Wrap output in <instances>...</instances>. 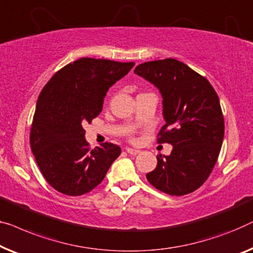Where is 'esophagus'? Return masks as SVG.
I'll return each mask as SVG.
<instances>
[{"label":"esophagus","mask_w":253,"mask_h":253,"mask_svg":"<svg viewBox=\"0 0 253 253\" xmlns=\"http://www.w3.org/2000/svg\"><path fill=\"white\" fill-rule=\"evenodd\" d=\"M126 151L127 152V154H130V155H137V154L140 153L139 149H134V148H130V147H126Z\"/></svg>","instance_id":"1"}]
</instances>
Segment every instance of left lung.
I'll return each instance as SVG.
<instances>
[{"label": "left lung", "instance_id": "obj_1", "mask_svg": "<svg viewBox=\"0 0 253 253\" xmlns=\"http://www.w3.org/2000/svg\"><path fill=\"white\" fill-rule=\"evenodd\" d=\"M134 73L160 90L166 124L157 142L173 146L157 155L149 184L169 195H186L201 187L217 162L225 123L217 92L206 78L173 58L138 65Z\"/></svg>", "mask_w": 253, "mask_h": 253}]
</instances>
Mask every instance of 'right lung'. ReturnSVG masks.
Returning a JSON list of instances; mask_svg holds the SVG:
<instances>
[{"label": "right lung", "mask_w": 253, "mask_h": 253, "mask_svg": "<svg viewBox=\"0 0 253 253\" xmlns=\"http://www.w3.org/2000/svg\"><path fill=\"white\" fill-rule=\"evenodd\" d=\"M134 63L81 58L66 65L40 93L31 127V147L45 180L69 196L83 195L104 180L121 154L105 142L90 149L83 126L102 111L109 87Z\"/></svg>", "instance_id": "obj_1"}]
</instances>
